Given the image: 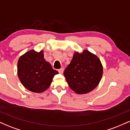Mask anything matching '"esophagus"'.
<instances>
[{"instance_id":"esophagus-1","label":"esophagus","mask_w":130,"mask_h":130,"mask_svg":"<svg viewBox=\"0 0 130 130\" xmlns=\"http://www.w3.org/2000/svg\"><path fill=\"white\" fill-rule=\"evenodd\" d=\"M63 71H64V68H60V69H59V70H58V71H59V73H61V74L63 73Z\"/></svg>"}]
</instances>
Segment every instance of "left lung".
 Wrapping results in <instances>:
<instances>
[{
	"label": "left lung",
	"mask_w": 130,
	"mask_h": 130,
	"mask_svg": "<svg viewBox=\"0 0 130 130\" xmlns=\"http://www.w3.org/2000/svg\"><path fill=\"white\" fill-rule=\"evenodd\" d=\"M70 87L78 94L93 90L100 81L103 67L100 60L89 51L75 53L63 73Z\"/></svg>",
	"instance_id": "8db88e82"
}]
</instances>
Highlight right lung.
I'll use <instances>...</instances> for the list:
<instances>
[{
    "instance_id": "add662e5",
    "label": "right lung",
    "mask_w": 130,
    "mask_h": 130,
    "mask_svg": "<svg viewBox=\"0 0 130 130\" xmlns=\"http://www.w3.org/2000/svg\"><path fill=\"white\" fill-rule=\"evenodd\" d=\"M43 51L30 50L22 55L18 62V74L22 84L32 92L40 93L50 86L58 71L44 60Z\"/></svg>"
}]
</instances>
